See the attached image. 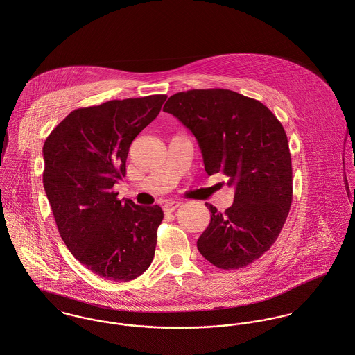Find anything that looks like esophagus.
I'll return each mask as SVG.
<instances>
[{"label": "esophagus", "mask_w": 355, "mask_h": 355, "mask_svg": "<svg viewBox=\"0 0 355 355\" xmlns=\"http://www.w3.org/2000/svg\"><path fill=\"white\" fill-rule=\"evenodd\" d=\"M179 206H180V202H176V200L166 202V203L164 205V211H165V213H173Z\"/></svg>", "instance_id": "obj_1"}]
</instances>
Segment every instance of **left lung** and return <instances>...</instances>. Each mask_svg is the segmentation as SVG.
Returning a JSON list of instances; mask_svg holds the SVG:
<instances>
[{"label":"left lung","mask_w":355,"mask_h":355,"mask_svg":"<svg viewBox=\"0 0 355 355\" xmlns=\"http://www.w3.org/2000/svg\"><path fill=\"white\" fill-rule=\"evenodd\" d=\"M199 144L207 175L221 172L234 186L225 213L206 203L211 221L196 241L202 257L218 268L237 270L258 260L278 239L293 199L288 137L259 100L229 89H191L168 98Z\"/></svg>","instance_id":"left-lung-1"}]
</instances>
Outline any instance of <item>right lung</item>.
<instances>
[{
	"label": "right lung",
	"mask_w": 355,
	"mask_h": 355,
	"mask_svg": "<svg viewBox=\"0 0 355 355\" xmlns=\"http://www.w3.org/2000/svg\"><path fill=\"white\" fill-rule=\"evenodd\" d=\"M166 95L110 100L71 111L43 145V186L67 250L98 277L128 282L148 270L162 207L118 199L132 139Z\"/></svg>",
	"instance_id": "obj_1"
}]
</instances>
